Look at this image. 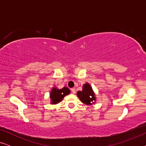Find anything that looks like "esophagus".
Returning <instances> with one entry per match:
<instances>
[{"label":"esophagus","mask_w":146,"mask_h":146,"mask_svg":"<svg viewBox=\"0 0 146 146\" xmlns=\"http://www.w3.org/2000/svg\"><path fill=\"white\" fill-rule=\"evenodd\" d=\"M71 90H72V92L73 94L76 93V90H75V88H73L71 89Z\"/></svg>","instance_id":"obj_1"}]
</instances>
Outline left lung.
I'll use <instances>...</instances> for the list:
<instances>
[{
	"label": "left lung",
	"instance_id": "8db88e82",
	"mask_svg": "<svg viewBox=\"0 0 146 146\" xmlns=\"http://www.w3.org/2000/svg\"><path fill=\"white\" fill-rule=\"evenodd\" d=\"M77 96L82 102L86 105H92L96 101L94 92L89 83H86L83 85L82 90L78 92Z\"/></svg>",
	"mask_w": 146,
	"mask_h": 146
}]
</instances>
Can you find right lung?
<instances>
[{
  "label": "right lung",
  "instance_id": "add662e5",
  "mask_svg": "<svg viewBox=\"0 0 146 146\" xmlns=\"http://www.w3.org/2000/svg\"><path fill=\"white\" fill-rule=\"evenodd\" d=\"M70 93L68 88L64 87L62 89H58V88L53 87L50 94L51 104H56L62 100L65 96L68 95Z\"/></svg>",
  "mask_w": 146,
  "mask_h": 146
}]
</instances>
